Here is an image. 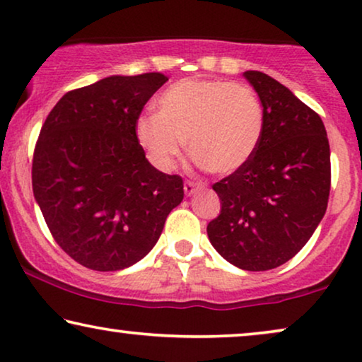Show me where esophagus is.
Returning a JSON list of instances; mask_svg holds the SVG:
<instances>
[{"instance_id":"34e87169","label":"esophagus","mask_w":362,"mask_h":362,"mask_svg":"<svg viewBox=\"0 0 362 362\" xmlns=\"http://www.w3.org/2000/svg\"><path fill=\"white\" fill-rule=\"evenodd\" d=\"M201 187H202L201 182H194V181H186V182H185V192H186V196H191V194H194V192H196L197 189H201Z\"/></svg>"}]
</instances>
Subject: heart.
<instances>
[{"label": "heart", "mask_w": 362, "mask_h": 362, "mask_svg": "<svg viewBox=\"0 0 362 362\" xmlns=\"http://www.w3.org/2000/svg\"><path fill=\"white\" fill-rule=\"evenodd\" d=\"M158 113L136 120V138L148 160L171 171L185 150L204 170L229 175L240 170L264 133V107L249 86L217 78L171 83L156 102Z\"/></svg>", "instance_id": "b5f03b06"}]
</instances>
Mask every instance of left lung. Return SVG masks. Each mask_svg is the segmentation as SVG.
Returning a JSON list of instances; mask_svg holds the SVG:
<instances>
[{
	"instance_id": "obj_1",
	"label": "left lung",
	"mask_w": 362,
	"mask_h": 362,
	"mask_svg": "<svg viewBox=\"0 0 362 362\" xmlns=\"http://www.w3.org/2000/svg\"><path fill=\"white\" fill-rule=\"evenodd\" d=\"M264 107V133L240 170L212 185L221 214L207 224L214 249L232 265L264 272L303 249L328 207L329 143L318 113L285 86L247 71Z\"/></svg>"
}]
</instances>
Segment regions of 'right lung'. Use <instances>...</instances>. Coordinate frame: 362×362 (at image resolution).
Here are the masks:
<instances>
[{
  "mask_svg": "<svg viewBox=\"0 0 362 362\" xmlns=\"http://www.w3.org/2000/svg\"><path fill=\"white\" fill-rule=\"evenodd\" d=\"M168 81L160 72L112 76L67 92L41 128L33 192L54 240L87 269L141 260L185 197L182 177L145 158L136 120Z\"/></svg>",
  "mask_w": 362,
  "mask_h": 362,
  "instance_id": "1",
  "label": "right lung"
}]
</instances>
